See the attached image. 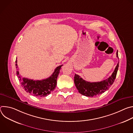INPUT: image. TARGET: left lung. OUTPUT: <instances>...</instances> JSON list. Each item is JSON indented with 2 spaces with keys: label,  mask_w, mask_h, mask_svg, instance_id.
<instances>
[{
  "label": "left lung",
  "mask_w": 133,
  "mask_h": 133,
  "mask_svg": "<svg viewBox=\"0 0 133 133\" xmlns=\"http://www.w3.org/2000/svg\"><path fill=\"white\" fill-rule=\"evenodd\" d=\"M116 56L118 58V51L116 52ZM119 62L115 67L114 71L110 76L107 79L98 82H88L84 80L79 75L75 74L74 77V83L79 92L83 95L87 97H93L99 95L108 90L114 82L116 78Z\"/></svg>",
  "instance_id": "1"
}]
</instances>
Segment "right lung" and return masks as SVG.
Returning a JSON list of instances; mask_svg holds the SVG:
<instances>
[{"instance_id": "add662e5", "label": "right lung", "mask_w": 133, "mask_h": 133, "mask_svg": "<svg viewBox=\"0 0 133 133\" xmlns=\"http://www.w3.org/2000/svg\"><path fill=\"white\" fill-rule=\"evenodd\" d=\"M16 74L22 87L27 92L37 97H45L48 96L54 90L57 85V78L58 76L61 68L63 65L57 67L52 75L48 78L42 80H33L27 78H22L19 72L17 60H16Z\"/></svg>"}]
</instances>
